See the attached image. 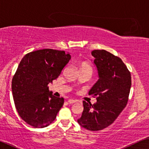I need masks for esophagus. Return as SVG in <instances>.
<instances>
[{
	"label": "esophagus",
	"instance_id": "34e87169",
	"mask_svg": "<svg viewBox=\"0 0 149 149\" xmlns=\"http://www.w3.org/2000/svg\"><path fill=\"white\" fill-rule=\"evenodd\" d=\"M76 100H72V99H71V100H68L69 104H73V103H76Z\"/></svg>",
	"mask_w": 149,
	"mask_h": 149
}]
</instances>
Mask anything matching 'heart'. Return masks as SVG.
Wrapping results in <instances>:
<instances>
[{
	"instance_id": "obj_1",
	"label": "heart",
	"mask_w": 149,
	"mask_h": 149,
	"mask_svg": "<svg viewBox=\"0 0 149 149\" xmlns=\"http://www.w3.org/2000/svg\"><path fill=\"white\" fill-rule=\"evenodd\" d=\"M86 68H89V69H91V67L90 65L88 64H87L86 63H81L80 66V69H86Z\"/></svg>"
}]
</instances>
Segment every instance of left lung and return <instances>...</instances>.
Instances as JSON below:
<instances>
[{
  "instance_id": "8db88e82",
  "label": "left lung",
  "mask_w": 149,
  "mask_h": 149,
  "mask_svg": "<svg viewBox=\"0 0 149 149\" xmlns=\"http://www.w3.org/2000/svg\"><path fill=\"white\" fill-rule=\"evenodd\" d=\"M98 71L99 80L88 95L96 97L94 104L83 102L84 110L78 123L90 131L104 130L113 123L127 104L132 78L119 57L104 49L91 52Z\"/></svg>"
}]
</instances>
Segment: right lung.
Instances as JSON below:
<instances>
[{"instance_id": "right-lung-1", "label": "right lung", "mask_w": 149, "mask_h": 149, "mask_svg": "<svg viewBox=\"0 0 149 149\" xmlns=\"http://www.w3.org/2000/svg\"><path fill=\"white\" fill-rule=\"evenodd\" d=\"M65 51L43 49L28 53L17 67L11 83L15 108L22 119L35 128L51 124L64 104L47 85L56 79L69 63Z\"/></svg>"}]
</instances>
